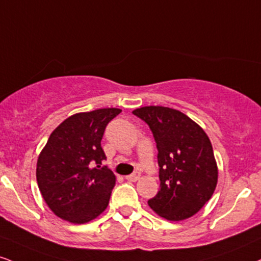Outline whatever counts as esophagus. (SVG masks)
Listing matches in <instances>:
<instances>
[{"label":"esophagus","instance_id":"esophagus-1","mask_svg":"<svg viewBox=\"0 0 261 261\" xmlns=\"http://www.w3.org/2000/svg\"><path fill=\"white\" fill-rule=\"evenodd\" d=\"M140 177H141V174L139 171H136V172H134V174H131V175H128V176H126V180L131 181V182H135V181L139 180Z\"/></svg>","mask_w":261,"mask_h":261}]
</instances>
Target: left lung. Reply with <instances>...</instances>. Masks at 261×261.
I'll use <instances>...</instances> for the list:
<instances>
[{
    "mask_svg": "<svg viewBox=\"0 0 261 261\" xmlns=\"http://www.w3.org/2000/svg\"><path fill=\"white\" fill-rule=\"evenodd\" d=\"M133 113L148 125L158 148L161 190L148 205L166 220L191 218L212 198L218 184L208 135L186 114L168 107H142Z\"/></svg>",
    "mask_w": 261,
    "mask_h": 261,
    "instance_id": "8db88e82",
    "label": "left lung"
}]
</instances>
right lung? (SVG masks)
<instances>
[{
	"label": "right lung",
	"instance_id": "add662e5",
	"mask_svg": "<svg viewBox=\"0 0 261 261\" xmlns=\"http://www.w3.org/2000/svg\"><path fill=\"white\" fill-rule=\"evenodd\" d=\"M120 112L102 108L71 115L53 130L41 150L37 185L58 218L86 224L108 206L115 175L100 166L107 158L100 141L108 122Z\"/></svg>",
	"mask_w": 261,
	"mask_h": 261
}]
</instances>
